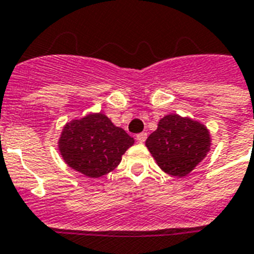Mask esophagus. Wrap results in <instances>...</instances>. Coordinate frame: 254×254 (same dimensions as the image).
<instances>
[{
	"label": "esophagus",
	"mask_w": 254,
	"mask_h": 254,
	"mask_svg": "<svg viewBox=\"0 0 254 254\" xmlns=\"http://www.w3.org/2000/svg\"><path fill=\"white\" fill-rule=\"evenodd\" d=\"M146 138H147V133H139L137 134V141L139 143H143L146 141Z\"/></svg>",
	"instance_id": "esophagus-1"
}]
</instances>
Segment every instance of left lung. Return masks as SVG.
Returning <instances> with one entry per match:
<instances>
[{
  "label": "left lung",
  "mask_w": 254,
  "mask_h": 254,
  "mask_svg": "<svg viewBox=\"0 0 254 254\" xmlns=\"http://www.w3.org/2000/svg\"><path fill=\"white\" fill-rule=\"evenodd\" d=\"M146 146L158 166L172 176H187L210 150V134L202 124L168 115L148 135Z\"/></svg>",
  "instance_id": "8db88e82"
}]
</instances>
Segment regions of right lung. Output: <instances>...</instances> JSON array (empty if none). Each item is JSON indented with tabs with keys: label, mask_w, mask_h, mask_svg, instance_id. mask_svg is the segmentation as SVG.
<instances>
[{
	"label": "right lung",
	"mask_w": 254,
	"mask_h": 254,
	"mask_svg": "<svg viewBox=\"0 0 254 254\" xmlns=\"http://www.w3.org/2000/svg\"><path fill=\"white\" fill-rule=\"evenodd\" d=\"M134 143L127 131L115 127L103 113L67 123L59 148L69 167L88 177H102L113 171Z\"/></svg>",
	"instance_id": "add662e5"
}]
</instances>
